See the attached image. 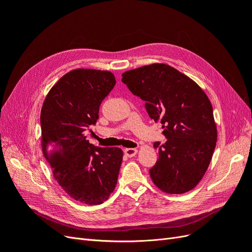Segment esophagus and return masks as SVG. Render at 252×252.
Returning a JSON list of instances; mask_svg holds the SVG:
<instances>
[{"instance_id": "obj_1", "label": "esophagus", "mask_w": 252, "mask_h": 252, "mask_svg": "<svg viewBox=\"0 0 252 252\" xmlns=\"http://www.w3.org/2000/svg\"><path fill=\"white\" fill-rule=\"evenodd\" d=\"M124 154L128 157V158H132L134 157L136 154H138V150H136L135 148H126L124 150Z\"/></svg>"}]
</instances>
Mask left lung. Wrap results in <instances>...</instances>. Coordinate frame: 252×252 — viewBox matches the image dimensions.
Instances as JSON below:
<instances>
[{
    "mask_svg": "<svg viewBox=\"0 0 252 252\" xmlns=\"http://www.w3.org/2000/svg\"><path fill=\"white\" fill-rule=\"evenodd\" d=\"M122 82L145 101L148 116L162 124L164 144L149 169L152 182L170 194L194 188L207 170L218 138L212 105L197 84L175 68L151 64L122 74Z\"/></svg>",
    "mask_w": 252,
    "mask_h": 252,
    "instance_id": "obj_1",
    "label": "left lung"
}]
</instances>
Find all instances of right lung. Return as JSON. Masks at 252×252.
<instances>
[{"instance_id":"1","label":"right lung","mask_w":252,"mask_h":252,"mask_svg":"<svg viewBox=\"0 0 252 252\" xmlns=\"http://www.w3.org/2000/svg\"><path fill=\"white\" fill-rule=\"evenodd\" d=\"M114 85L109 71L74 69L55 84L41 110L44 158L59 185L83 204H102L118 182L123 151L96 147L86 139Z\"/></svg>"}]
</instances>
